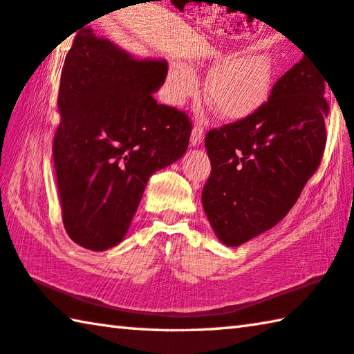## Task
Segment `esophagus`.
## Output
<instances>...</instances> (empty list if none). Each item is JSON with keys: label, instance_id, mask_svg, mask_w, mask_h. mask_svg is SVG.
Segmentation results:
<instances>
[{"label": "esophagus", "instance_id": "34e87169", "mask_svg": "<svg viewBox=\"0 0 354 354\" xmlns=\"http://www.w3.org/2000/svg\"><path fill=\"white\" fill-rule=\"evenodd\" d=\"M203 129L201 126H194L193 130H191V145L193 146H199L203 141Z\"/></svg>", "mask_w": 354, "mask_h": 354}]
</instances>
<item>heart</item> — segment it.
I'll use <instances>...</instances> for the list:
<instances>
[{
    "mask_svg": "<svg viewBox=\"0 0 354 354\" xmlns=\"http://www.w3.org/2000/svg\"><path fill=\"white\" fill-rule=\"evenodd\" d=\"M274 62L268 54L243 55L214 68L205 85V96L225 120H241L257 111L269 97ZM197 88L196 73L187 65H172L169 97L180 104Z\"/></svg>",
    "mask_w": 354,
    "mask_h": 354,
    "instance_id": "heart-1",
    "label": "heart"
}]
</instances>
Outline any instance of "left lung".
Listing matches in <instances>:
<instances>
[{
    "label": "left lung",
    "instance_id": "1",
    "mask_svg": "<svg viewBox=\"0 0 354 354\" xmlns=\"http://www.w3.org/2000/svg\"><path fill=\"white\" fill-rule=\"evenodd\" d=\"M326 84L305 55L257 111L207 133L212 174L202 203L225 245L244 244L278 224L317 171L330 111Z\"/></svg>",
    "mask_w": 354,
    "mask_h": 354
}]
</instances>
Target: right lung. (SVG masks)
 <instances>
[{
    "mask_svg": "<svg viewBox=\"0 0 354 354\" xmlns=\"http://www.w3.org/2000/svg\"><path fill=\"white\" fill-rule=\"evenodd\" d=\"M166 74L165 60H136L90 28L74 37L53 157L64 227L85 249L120 244L149 177L187 151L188 115L152 96Z\"/></svg>",
    "mask_w": 354,
    "mask_h": 354,
    "instance_id": "1",
    "label": "right lung"
}]
</instances>
